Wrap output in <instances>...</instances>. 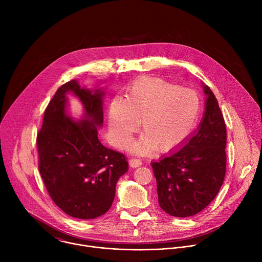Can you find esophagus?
<instances>
[{
  "label": "esophagus",
  "mask_w": 262,
  "mask_h": 262,
  "mask_svg": "<svg viewBox=\"0 0 262 262\" xmlns=\"http://www.w3.org/2000/svg\"><path fill=\"white\" fill-rule=\"evenodd\" d=\"M129 165H130V167H133V168L140 167V166L142 165V160L137 159V158H132V159L129 160Z\"/></svg>",
  "instance_id": "34e87169"
}]
</instances>
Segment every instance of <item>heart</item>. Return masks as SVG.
Returning a JSON list of instances; mask_svg holds the SVG:
<instances>
[{"label":"heart","instance_id":"obj_1","mask_svg":"<svg viewBox=\"0 0 262 262\" xmlns=\"http://www.w3.org/2000/svg\"><path fill=\"white\" fill-rule=\"evenodd\" d=\"M199 112V96L193 89L163 79L142 77L133 83L126 97L115 96L112 100L108 126L116 145L124 146L142 119L144 133L133 144V150L148 154L156 148L168 152L190 136Z\"/></svg>","mask_w":262,"mask_h":262}]
</instances>
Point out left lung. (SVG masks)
Returning <instances> with one entry per match:
<instances>
[{
  "label": "left lung",
  "instance_id": "obj_1",
  "mask_svg": "<svg viewBox=\"0 0 262 262\" xmlns=\"http://www.w3.org/2000/svg\"><path fill=\"white\" fill-rule=\"evenodd\" d=\"M207 98L199 128L180 150L152 162L161 208L185 217L203 210L217 195L226 173L227 133L217 100L203 85Z\"/></svg>",
  "mask_w": 262,
  "mask_h": 262
}]
</instances>
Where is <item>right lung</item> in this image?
I'll return each mask as SVG.
<instances>
[{"label":"right lung","mask_w":262,"mask_h":262,"mask_svg":"<svg viewBox=\"0 0 262 262\" xmlns=\"http://www.w3.org/2000/svg\"><path fill=\"white\" fill-rule=\"evenodd\" d=\"M68 92L82 101L84 121L73 122L66 115ZM102 96L99 89L91 92L74 80L65 83L49 102L36 140L38 169L52 200L66 214L82 220L95 219L110 209L117 181L128 170L125 156L98 140Z\"/></svg>","instance_id":"add662e5"}]
</instances>
